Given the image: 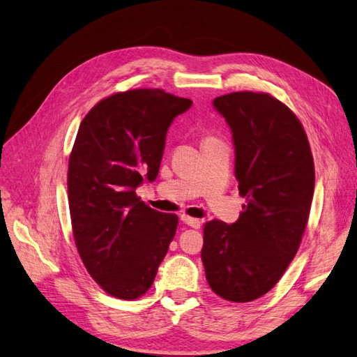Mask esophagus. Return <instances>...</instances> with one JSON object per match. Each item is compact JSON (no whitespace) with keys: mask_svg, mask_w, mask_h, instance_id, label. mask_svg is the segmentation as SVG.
Returning a JSON list of instances; mask_svg holds the SVG:
<instances>
[{"mask_svg":"<svg viewBox=\"0 0 357 357\" xmlns=\"http://www.w3.org/2000/svg\"><path fill=\"white\" fill-rule=\"evenodd\" d=\"M180 220H181V222L189 225V227H192V229H199V225H202V222H199V220L190 218V216H186V215H181Z\"/></svg>","mask_w":357,"mask_h":357,"instance_id":"34e87169","label":"esophagus"}]
</instances>
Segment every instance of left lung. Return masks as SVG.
Listing matches in <instances>:
<instances>
[{
	"label": "left lung",
	"mask_w": 357,
	"mask_h": 357,
	"mask_svg": "<svg viewBox=\"0 0 357 357\" xmlns=\"http://www.w3.org/2000/svg\"><path fill=\"white\" fill-rule=\"evenodd\" d=\"M230 127L244 212L204 225L202 260L212 291L234 303L262 297L297 255L315 189V168L298 118L268 93L213 100Z\"/></svg>",
	"instance_id": "left-lung-1"
}]
</instances>
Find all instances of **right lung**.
<instances>
[{
	"label": "right lung",
	"instance_id": "add662e5",
	"mask_svg": "<svg viewBox=\"0 0 357 357\" xmlns=\"http://www.w3.org/2000/svg\"><path fill=\"white\" fill-rule=\"evenodd\" d=\"M190 106L160 89H135L100 101L78 127L68 168L75 245L116 298L151 288L176 234L177 216L146 206L136 189L158 178L168 128Z\"/></svg>",
	"mask_w": 357,
	"mask_h": 357
}]
</instances>
